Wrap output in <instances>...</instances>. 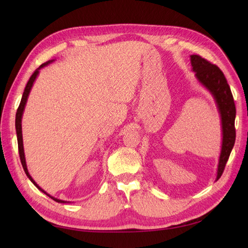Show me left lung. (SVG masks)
<instances>
[{"label": "left lung", "instance_id": "obj_1", "mask_svg": "<svg viewBox=\"0 0 248 248\" xmlns=\"http://www.w3.org/2000/svg\"><path fill=\"white\" fill-rule=\"evenodd\" d=\"M190 62L198 80L213 95L220 114L222 144L218 168H217L216 180H218L226 168L236 140L235 102L227 78L218 67L199 55H191Z\"/></svg>", "mask_w": 248, "mask_h": 248}]
</instances>
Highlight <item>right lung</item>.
<instances>
[{
	"label": "right lung",
	"instance_id": "1",
	"mask_svg": "<svg viewBox=\"0 0 248 248\" xmlns=\"http://www.w3.org/2000/svg\"><path fill=\"white\" fill-rule=\"evenodd\" d=\"M54 61V60H52ZM52 61H48L46 63H44L42 65H40L39 68H37L34 73L31 76V78H30L28 84L25 88V91H24V94H22V97H21V100H20V103H19V107L17 108V111H16V134H17V144H18V152H19V157H20V161H21V164H22V168H24V170L26 172V175L28 176V178L31 180V182L38 188L40 191H42L43 193H46L47 197H49L50 199L54 200L55 202H65V201H62V200H59V199H56L54 197L49 196V194L44 191L41 187H39V185H37V183L34 181L33 178L31 177V175L29 174L28 171V168H27V163H26V158H25V152H24V144H22V132H21V118H22V114H24V109H25V107H26V103H27V100H28V96L30 94V91H31V89L33 87V84L34 81L37 78V76H38L39 73V70L41 68H43L44 66L48 65L50 62Z\"/></svg>",
	"mask_w": 248,
	"mask_h": 248
}]
</instances>
